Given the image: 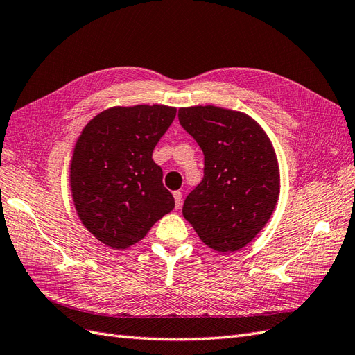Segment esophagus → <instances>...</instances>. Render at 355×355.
Segmentation results:
<instances>
[{
  "label": "esophagus",
  "mask_w": 355,
  "mask_h": 355,
  "mask_svg": "<svg viewBox=\"0 0 355 355\" xmlns=\"http://www.w3.org/2000/svg\"><path fill=\"white\" fill-rule=\"evenodd\" d=\"M173 197H175L176 209H179L180 204H182V192H180V191H175V192H173Z\"/></svg>",
  "instance_id": "34e87169"
}]
</instances>
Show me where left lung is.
<instances>
[{
	"label": "left lung",
	"instance_id": "8db88e82",
	"mask_svg": "<svg viewBox=\"0 0 355 355\" xmlns=\"http://www.w3.org/2000/svg\"><path fill=\"white\" fill-rule=\"evenodd\" d=\"M179 123L204 154V178L184 202V218L204 244L240 250L270 220L280 170L270 137L253 118L219 106L179 110Z\"/></svg>",
	"mask_w": 355,
	"mask_h": 355
}]
</instances>
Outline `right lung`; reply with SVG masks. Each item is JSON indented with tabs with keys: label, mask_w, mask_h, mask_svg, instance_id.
<instances>
[{
	"label": "right lung",
	"mask_w": 355,
	"mask_h": 355,
	"mask_svg": "<svg viewBox=\"0 0 355 355\" xmlns=\"http://www.w3.org/2000/svg\"><path fill=\"white\" fill-rule=\"evenodd\" d=\"M176 116L164 105L115 106L83 128L71 159V191L83 225L111 249L141 241L175 207L153 151Z\"/></svg>",
	"instance_id": "add662e5"
}]
</instances>
